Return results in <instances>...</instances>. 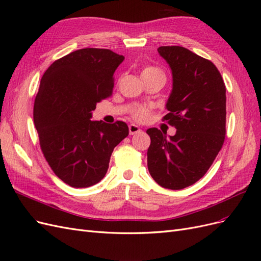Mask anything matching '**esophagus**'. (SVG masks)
Wrapping results in <instances>:
<instances>
[{
	"label": "esophagus",
	"instance_id": "esophagus-1",
	"mask_svg": "<svg viewBox=\"0 0 261 261\" xmlns=\"http://www.w3.org/2000/svg\"><path fill=\"white\" fill-rule=\"evenodd\" d=\"M128 130H129V135H135V134L141 132V129L135 124H130L128 126Z\"/></svg>",
	"mask_w": 261,
	"mask_h": 261
}]
</instances>
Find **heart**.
Here are the masks:
<instances>
[{
  "label": "heart",
  "mask_w": 261,
  "mask_h": 261,
  "mask_svg": "<svg viewBox=\"0 0 261 261\" xmlns=\"http://www.w3.org/2000/svg\"><path fill=\"white\" fill-rule=\"evenodd\" d=\"M151 74H160L163 75L162 70H160L158 67L154 66H147L141 72V76L143 75H151ZM164 76V75H163ZM150 115V110L148 108H138L133 112V117L138 122H145Z\"/></svg>",
  "instance_id": "1"
}]
</instances>
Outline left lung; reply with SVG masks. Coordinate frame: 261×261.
I'll list each match as a JSON object with an SVG mask.
<instances>
[{
    "label": "left lung",
    "instance_id": "obj_1",
    "mask_svg": "<svg viewBox=\"0 0 261 261\" xmlns=\"http://www.w3.org/2000/svg\"><path fill=\"white\" fill-rule=\"evenodd\" d=\"M168 62L173 88L163 117L176 128L167 137L155 127L147 129L150 175L160 186L183 189L195 184L211 167L224 143L225 85L216 65L183 46H160Z\"/></svg>",
    "mask_w": 261,
    "mask_h": 261
}]
</instances>
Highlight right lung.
<instances>
[{"label": "right lung", "mask_w": 261, "mask_h": 261, "mask_svg": "<svg viewBox=\"0 0 261 261\" xmlns=\"http://www.w3.org/2000/svg\"><path fill=\"white\" fill-rule=\"evenodd\" d=\"M123 55L87 48L65 55L43 74L34 122L46 162L67 185L89 187L105 177L113 149L128 136L122 121H91L98 102L112 94Z\"/></svg>", "instance_id": "add662e5"}]
</instances>
